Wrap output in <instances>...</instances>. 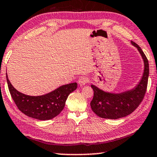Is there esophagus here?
<instances>
[{
  "instance_id": "obj_1",
  "label": "esophagus",
  "mask_w": 157,
  "mask_h": 157,
  "mask_svg": "<svg viewBox=\"0 0 157 157\" xmlns=\"http://www.w3.org/2000/svg\"><path fill=\"white\" fill-rule=\"evenodd\" d=\"M89 82V79L86 77H80L78 80V83L80 86H84Z\"/></svg>"
}]
</instances>
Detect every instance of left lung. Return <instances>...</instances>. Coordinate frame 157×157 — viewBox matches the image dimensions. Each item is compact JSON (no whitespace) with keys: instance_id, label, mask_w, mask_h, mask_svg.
Wrapping results in <instances>:
<instances>
[{"instance_id":"left-lung-1","label":"left lung","mask_w":157,"mask_h":157,"mask_svg":"<svg viewBox=\"0 0 157 157\" xmlns=\"http://www.w3.org/2000/svg\"><path fill=\"white\" fill-rule=\"evenodd\" d=\"M139 51L144 63V69L140 80L130 90L120 93H111L91 85L94 98L90 101L92 110L100 118L118 119L131 114L139 106L146 92L149 75L148 61L142 49L134 41H131Z\"/></svg>"}]
</instances>
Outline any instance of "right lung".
Segmentation results:
<instances>
[{"label": "right lung", "mask_w": 157, "mask_h": 157, "mask_svg": "<svg viewBox=\"0 0 157 157\" xmlns=\"http://www.w3.org/2000/svg\"><path fill=\"white\" fill-rule=\"evenodd\" d=\"M9 92L18 109L26 116L38 120H50L63 110L68 96L77 88V82L58 87L50 93L41 96H28L16 90L6 74Z\"/></svg>", "instance_id": "1"}]
</instances>
